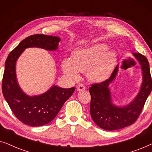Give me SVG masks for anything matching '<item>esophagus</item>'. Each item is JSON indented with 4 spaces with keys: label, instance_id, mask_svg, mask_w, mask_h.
Segmentation results:
<instances>
[{
    "label": "esophagus",
    "instance_id": "obj_1",
    "mask_svg": "<svg viewBox=\"0 0 152 152\" xmlns=\"http://www.w3.org/2000/svg\"><path fill=\"white\" fill-rule=\"evenodd\" d=\"M76 89H77V91H78V92H80V91L84 90L85 89H86V87H85V86H83V84H79V85H78Z\"/></svg>",
    "mask_w": 152,
    "mask_h": 152
}]
</instances>
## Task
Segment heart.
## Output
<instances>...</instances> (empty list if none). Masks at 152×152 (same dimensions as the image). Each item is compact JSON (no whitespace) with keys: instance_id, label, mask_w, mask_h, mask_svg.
Wrapping results in <instances>:
<instances>
[{"instance_id":"1","label":"heart","mask_w":152,"mask_h":152,"mask_svg":"<svg viewBox=\"0 0 152 152\" xmlns=\"http://www.w3.org/2000/svg\"><path fill=\"white\" fill-rule=\"evenodd\" d=\"M108 48L106 44L97 43L74 50L72 60H62V71L72 80H78L80 72H86L91 82H104L110 77L117 62L116 53Z\"/></svg>"}]
</instances>
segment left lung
<instances>
[{
  "label": "left lung",
  "instance_id": "obj_1",
  "mask_svg": "<svg viewBox=\"0 0 152 152\" xmlns=\"http://www.w3.org/2000/svg\"><path fill=\"white\" fill-rule=\"evenodd\" d=\"M133 55L140 66L142 79L138 92L131 102L120 106L113 102L109 86L117 77L119 64L109 79L99 84L92 85L90 88L91 117L95 124L104 130L115 131L133 124L139 117L151 92L152 81L148 60L140 53Z\"/></svg>",
  "mask_w": 152,
  "mask_h": 152
}]
</instances>
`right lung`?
Segmentation results:
<instances>
[{
	"instance_id": "right-lung-1",
	"label": "right lung",
	"mask_w": 152,
	"mask_h": 152,
	"mask_svg": "<svg viewBox=\"0 0 152 152\" xmlns=\"http://www.w3.org/2000/svg\"><path fill=\"white\" fill-rule=\"evenodd\" d=\"M60 40L56 36H29L10 52L5 61L2 84L4 98L17 119L28 126H44L54 120L76 88H62L53 85L43 94L30 96L23 92L17 81V62L26 48L35 47L55 51Z\"/></svg>"
}]
</instances>
